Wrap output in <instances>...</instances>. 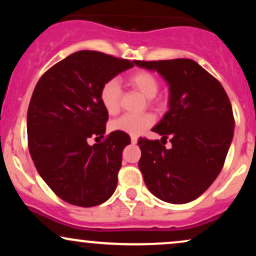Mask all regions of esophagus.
<instances>
[{"mask_svg": "<svg viewBox=\"0 0 256 256\" xmlns=\"http://www.w3.org/2000/svg\"><path fill=\"white\" fill-rule=\"evenodd\" d=\"M137 140H138V138H137V136H131V142L134 143H137Z\"/></svg>", "mask_w": 256, "mask_h": 256, "instance_id": "34e87169", "label": "esophagus"}]
</instances>
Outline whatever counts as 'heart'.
<instances>
[{"instance_id": "obj_1", "label": "heart", "mask_w": 256, "mask_h": 256, "mask_svg": "<svg viewBox=\"0 0 256 256\" xmlns=\"http://www.w3.org/2000/svg\"><path fill=\"white\" fill-rule=\"evenodd\" d=\"M128 82L131 86L142 92L146 98L150 100L152 104H158L155 98L158 95V78L148 71H136L128 77ZM120 100H122V88L116 79H108L102 84L100 89V101L108 114H116L120 110ZM154 116L152 114H124L120 118L113 120L110 128L113 131L125 132V134L137 136L146 131L154 122Z\"/></svg>"}]
</instances>
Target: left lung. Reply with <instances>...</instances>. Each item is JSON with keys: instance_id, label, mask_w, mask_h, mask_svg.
Listing matches in <instances>:
<instances>
[{"instance_id": "8db88e82", "label": "left lung", "mask_w": 256, "mask_h": 256, "mask_svg": "<svg viewBox=\"0 0 256 256\" xmlns=\"http://www.w3.org/2000/svg\"><path fill=\"white\" fill-rule=\"evenodd\" d=\"M136 64L158 71L170 85V110L152 128L162 138L138 140V166L152 195L188 204L212 185L224 166L234 128L231 102L218 79L190 58Z\"/></svg>"}]
</instances>
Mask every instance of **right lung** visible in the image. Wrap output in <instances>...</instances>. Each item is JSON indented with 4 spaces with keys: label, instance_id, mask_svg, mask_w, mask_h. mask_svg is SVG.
Here are the masks:
<instances>
[{
    "label": "right lung",
    "instance_id": "1",
    "mask_svg": "<svg viewBox=\"0 0 256 256\" xmlns=\"http://www.w3.org/2000/svg\"><path fill=\"white\" fill-rule=\"evenodd\" d=\"M134 64L80 50L50 67L34 88L28 110V150L43 180L68 204L94 207L116 192L130 136L114 131L94 146L87 140L104 136L102 84Z\"/></svg>",
    "mask_w": 256,
    "mask_h": 256
}]
</instances>
